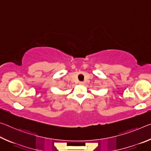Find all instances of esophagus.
<instances>
[{
  "label": "esophagus",
  "instance_id": "esophagus-1",
  "mask_svg": "<svg viewBox=\"0 0 151 151\" xmlns=\"http://www.w3.org/2000/svg\"><path fill=\"white\" fill-rule=\"evenodd\" d=\"M79 85H84V82H79Z\"/></svg>",
  "mask_w": 151,
  "mask_h": 151
}]
</instances>
